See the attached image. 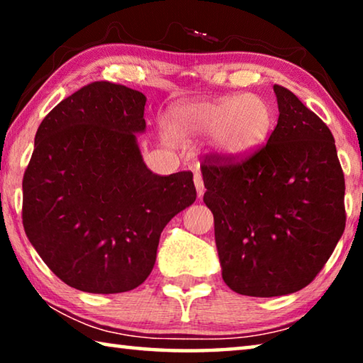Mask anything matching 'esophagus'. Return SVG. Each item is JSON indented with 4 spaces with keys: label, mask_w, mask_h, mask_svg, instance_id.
Returning <instances> with one entry per match:
<instances>
[{
    "label": "esophagus",
    "mask_w": 363,
    "mask_h": 363,
    "mask_svg": "<svg viewBox=\"0 0 363 363\" xmlns=\"http://www.w3.org/2000/svg\"><path fill=\"white\" fill-rule=\"evenodd\" d=\"M194 182H195L196 195H199V199H201V196H203V194H205V186H203V179H201L200 173L194 174Z\"/></svg>",
    "instance_id": "esophagus-1"
}]
</instances>
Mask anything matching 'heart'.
<instances>
[{"instance_id": "obj_1", "label": "heart", "mask_w": 363, "mask_h": 363, "mask_svg": "<svg viewBox=\"0 0 363 363\" xmlns=\"http://www.w3.org/2000/svg\"><path fill=\"white\" fill-rule=\"evenodd\" d=\"M272 123V108L256 94L186 102L168 113V126L177 138L213 136L214 150L225 158H243L259 150Z\"/></svg>"}]
</instances>
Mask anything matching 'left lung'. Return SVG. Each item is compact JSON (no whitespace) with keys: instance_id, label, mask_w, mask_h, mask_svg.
<instances>
[{"instance_id":"obj_1","label":"left lung","mask_w":363,"mask_h":363,"mask_svg":"<svg viewBox=\"0 0 363 363\" xmlns=\"http://www.w3.org/2000/svg\"><path fill=\"white\" fill-rule=\"evenodd\" d=\"M274 93L279 121L266 145L242 162L206 155L201 164L223 279L256 298L309 285L346 227L333 134L291 91Z\"/></svg>"}]
</instances>
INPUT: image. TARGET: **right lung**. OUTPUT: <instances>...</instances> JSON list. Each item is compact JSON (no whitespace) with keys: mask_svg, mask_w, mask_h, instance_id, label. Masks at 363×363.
<instances>
[{"mask_svg":"<svg viewBox=\"0 0 363 363\" xmlns=\"http://www.w3.org/2000/svg\"><path fill=\"white\" fill-rule=\"evenodd\" d=\"M147 97L108 82L59 102L36 131L22 181V223L46 266L72 288L123 293L149 277L160 235L196 199L194 174L147 168L136 134Z\"/></svg>","mask_w":363,"mask_h":363,"instance_id":"right-lung-1","label":"right lung"}]
</instances>
